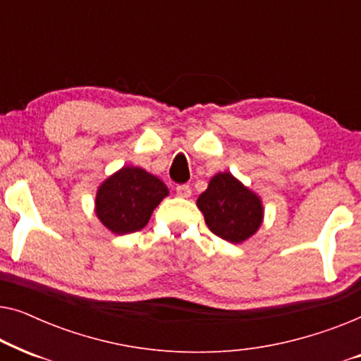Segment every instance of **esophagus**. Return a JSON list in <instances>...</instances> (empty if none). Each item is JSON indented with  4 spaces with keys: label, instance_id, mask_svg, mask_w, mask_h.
Wrapping results in <instances>:
<instances>
[{
    "label": "esophagus",
    "instance_id": "obj_1",
    "mask_svg": "<svg viewBox=\"0 0 361 361\" xmlns=\"http://www.w3.org/2000/svg\"><path fill=\"white\" fill-rule=\"evenodd\" d=\"M176 192H177V195H179V197H184V199H187V197H190V194H192L190 187L187 185V184H180V185H177V187H176Z\"/></svg>",
    "mask_w": 361,
    "mask_h": 361
}]
</instances>
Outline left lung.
<instances>
[{"label":"left lung","mask_w":361,"mask_h":361,"mask_svg":"<svg viewBox=\"0 0 361 361\" xmlns=\"http://www.w3.org/2000/svg\"><path fill=\"white\" fill-rule=\"evenodd\" d=\"M212 233L230 243H241L253 236L263 221V204L255 192L230 172H219L197 199Z\"/></svg>","instance_id":"1"}]
</instances>
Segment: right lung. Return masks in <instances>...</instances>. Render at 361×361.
I'll list each match as a JSON object with an SVG mask.
<instances>
[{
	"label": "right lung",
	"instance_id": "obj_1",
	"mask_svg": "<svg viewBox=\"0 0 361 361\" xmlns=\"http://www.w3.org/2000/svg\"><path fill=\"white\" fill-rule=\"evenodd\" d=\"M169 190L164 182L141 167L125 166L98 187L95 214L116 235L145 228Z\"/></svg>",
	"mask_w": 361,
	"mask_h": 361
}]
</instances>
